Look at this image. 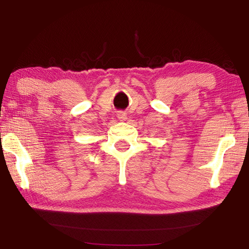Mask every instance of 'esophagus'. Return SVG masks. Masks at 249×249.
Returning <instances> with one entry per match:
<instances>
[{"label": "esophagus", "instance_id": "34e87169", "mask_svg": "<svg viewBox=\"0 0 249 249\" xmlns=\"http://www.w3.org/2000/svg\"><path fill=\"white\" fill-rule=\"evenodd\" d=\"M117 117H119V120L124 121L126 119V114H125L124 112H119V114H117Z\"/></svg>", "mask_w": 249, "mask_h": 249}]
</instances>
